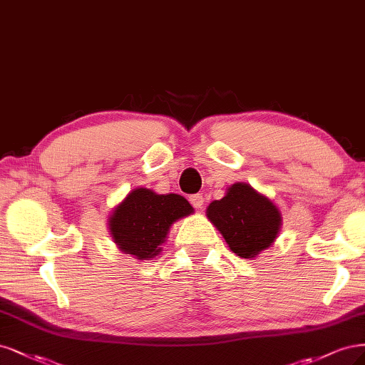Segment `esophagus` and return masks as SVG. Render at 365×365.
Masks as SVG:
<instances>
[{
	"instance_id": "obj_1",
	"label": "esophagus",
	"mask_w": 365,
	"mask_h": 365,
	"mask_svg": "<svg viewBox=\"0 0 365 365\" xmlns=\"http://www.w3.org/2000/svg\"><path fill=\"white\" fill-rule=\"evenodd\" d=\"M190 202H191V205H192L194 207L202 209L203 205H205V198H203L202 194H194V195L190 197Z\"/></svg>"
}]
</instances>
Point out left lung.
<instances>
[{
    "instance_id": "obj_1",
    "label": "left lung",
    "mask_w": 365,
    "mask_h": 365,
    "mask_svg": "<svg viewBox=\"0 0 365 365\" xmlns=\"http://www.w3.org/2000/svg\"><path fill=\"white\" fill-rule=\"evenodd\" d=\"M206 217L242 259H255L272 247L282 227L279 207L244 182L230 185L225 197L214 200Z\"/></svg>"
}]
</instances>
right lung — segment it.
Returning a JSON list of instances; mask_svg holds the SVG:
<instances>
[{"label":"right lung","mask_w":365,"mask_h":365,"mask_svg":"<svg viewBox=\"0 0 365 365\" xmlns=\"http://www.w3.org/2000/svg\"><path fill=\"white\" fill-rule=\"evenodd\" d=\"M194 214V207L179 194H156L148 187H135L108 218L116 247L139 261L160 253L175 221Z\"/></svg>","instance_id":"1"}]
</instances>
